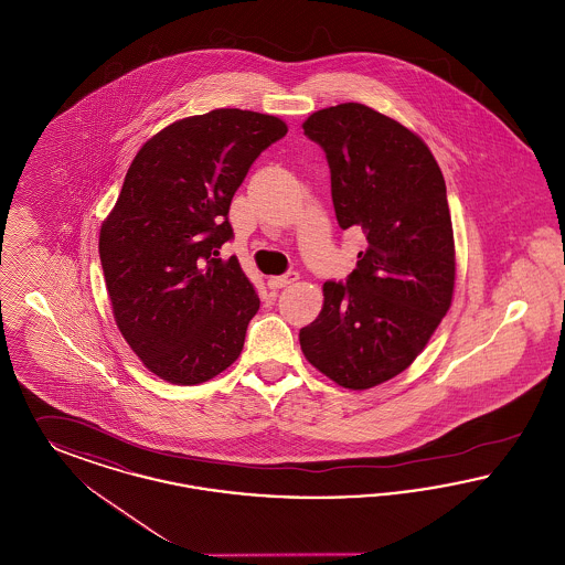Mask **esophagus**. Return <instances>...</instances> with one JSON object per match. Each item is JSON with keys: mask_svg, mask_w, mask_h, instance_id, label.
Returning <instances> with one entry per match:
<instances>
[{"mask_svg": "<svg viewBox=\"0 0 565 565\" xmlns=\"http://www.w3.org/2000/svg\"><path fill=\"white\" fill-rule=\"evenodd\" d=\"M298 279V273L296 271H288L284 273V275H277V277H271L269 279V288H273V290H279V288H286V286H290V284H294Z\"/></svg>", "mask_w": 565, "mask_h": 565, "instance_id": "1", "label": "esophagus"}]
</instances>
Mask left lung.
<instances>
[{
	"instance_id": "obj_1",
	"label": "left lung",
	"mask_w": 565,
	"mask_h": 565,
	"mask_svg": "<svg viewBox=\"0 0 565 565\" xmlns=\"http://www.w3.org/2000/svg\"><path fill=\"white\" fill-rule=\"evenodd\" d=\"M302 128L328 159L340 228L360 226L367 248L344 281L323 284V309L298 339L319 372L362 391L404 372L450 309L446 181L418 136L360 103L321 109Z\"/></svg>"
}]
</instances>
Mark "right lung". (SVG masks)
Returning <instances> with one entry per match:
<instances>
[{
	"label": "right lung",
	"instance_id": "1",
	"mask_svg": "<svg viewBox=\"0 0 565 565\" xmlns=\"http://www.w3.org/2000/svg\"><path fill=\"white\" fill-rule=\"evenodd\" d=\"M286 132L273 115L214 109L163 128L128 168L98 252L117 328L159 379L205 383L239 358L260 300L218 249L235 191Z\"/></svg>",
	"mask_w": 565,
	"mask_h": 565
}]
</instances>
